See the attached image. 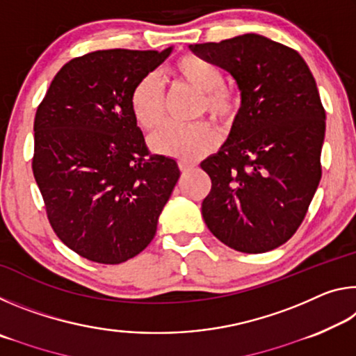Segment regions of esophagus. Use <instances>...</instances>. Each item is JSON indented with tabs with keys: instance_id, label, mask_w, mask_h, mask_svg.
<instances>
[{
	"instance_id": "34e87169",
	"label": "esophagus",
	"mask_w": 356,
	"mask_h": 356,
	"mask_svg": "<svg viewBox=\"0 0 356 356\" xmlns=\"http://www.w3.org/2000/svg\"><path fill=\"white\" fill-rule=\"evenodd\" d=\"M179 168L182 172H188L193 170V168H195V163H191V161H186V160H180Z\"/></svg>"
}]
</instances>
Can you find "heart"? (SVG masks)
Here are the masks:
<instances>
[{"mask_svg": "<svg viewBox=\"0 0 356 356\" xmlns=\"http://www.w3.org/2000/svg\"><path fill=\"white\" fill-rule=\"evenodd\" d=\"M174 74L182 83L204 94L202 111H209L221 122H229L236 114V97L222 88V74L215 64L196 56H186L176 64ZM131 113L143 129L150 130L165 118V88L156 74L144 75L130 95ZM218 134L209 122L180 125L168 122L149 138V146L156 154L195 159L212 149Z\"/></svg>", "mask_w": 356, "mask_h": 356, "instance_id": "heart-1", "label": "heart"}]
</instances>
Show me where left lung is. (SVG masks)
<instances>
[{
    "instance_id": "left-lung-1",
    "label": "left lung",
    "mask_w": 356,
    "mask_h": 356,
    "mask_svg": "<svg viewBox=\"0 0 356 356\" xmlns=\"http://www.w3.org/2000/svg\"><path fill=\"white\" fill-rule=\"evenodd\" d=\"M240 92L227 140L201 163L212 180L202 216L229 248H278L303 221L321 182L325 110L298 51L261 34L190 45Z\"/></svg>"
}]
</instances>
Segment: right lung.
I'll return each mask as SVG.
<instances>
[{"label":"right lung","mask_w":356,"mask_h":356,"mask_svg":"<svg viewBox=\"0 0 356 356\" xmlns=\"http://www.w3.org/2000/svg\"><path fill=\"white\" fill-rule=\"evenodd\" d=\"M171 51L114 48L72 59L35 113L33 172L48 220L92 262L140 254L180 177L176 160L149 154L130 106L135 84Z\"/></svg>","instance_id":"right-lung-1"}]
</instances>
